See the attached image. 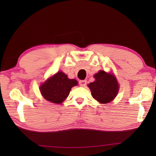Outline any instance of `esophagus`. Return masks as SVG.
Masks as SVG:
<instances>
[{"instance_id": "34e87169", "label": "esophagus", "mask_w": 156, "mask_h": 156, "mask_svg": "<svg viewBox=\"0 0 156 156\" xmlns=\"http://www.w3.org/2000/svg\"><path fill=\"white\" fill-rule=\"evenodd\" d=\"M86 84H87V81L84 80L79 81V84H80L81 87H84L86 85Z\"/></svg>"}]
</instances>
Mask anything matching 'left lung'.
<instances>
[{
	"label": "left lung",
	"instance_id": "1",
	"mask_svg": "<svg viewBox=\"0 0 156 156\" xmlns=\"http://www.w3.org/2000/svg\"><path fill=\"white\" fill-rule=\"evenodd\" d=\"M94 77L95 81L88 84L94 98L101 104L112 102L119 91V84L113 73L100 70Z\"/></svg>",
	"mask_w": 156,
	"mask_h": 156
}]
</instances>
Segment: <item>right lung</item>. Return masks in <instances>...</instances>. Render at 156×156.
<instances>
[{
  "instance_id": "1",
  "label": "right lung",
  "mask_w": 156,
  "mask_h": 156,
  "mask_svg": "<svg viewBox=\"0 0 156 156\" xmlns=\"http://www.w3.org/2000/svg\"><path fill=\"white\" fill-rule=\"evenodd\" d=\"M76 85L77 80L68 78L62 72H58L41 84L40 91L44 99L52 103L60 104L68 97L73 87Z\"/></svg>"
}]
</instances>
